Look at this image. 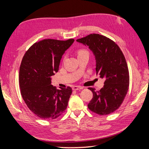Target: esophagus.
<instances>
[{
    "label": "esophagus",
    "mask_w": 149,
    "mask_h": 149,
    "mask_svg": "<svg viewBox=\"0 0 149 149\" xmlns=\"http://www.w3.org/2000/svg\"><path fill=\"white\" fill-rule=\"evenodd\" d=\"M83 87H81V86H73L72 87V90L74 91H77L79 89H82Z\"/></svg>",
    "instance_id": "obj_1"
}]
</instances>
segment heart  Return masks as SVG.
<instances>
[{"label": "heart", "instance_id": "1", "mask_svg": "<svg viewBox=\"0 0 149 149\" xmlns=\"http://www.w3.org/2000/svg\"><path fill=\"white\" fill-rule=\"evenodd\" d=\"M77 54H78V56H80V55H81V54H89V53H88V51L86 49H80L78 50Z\"/></svg>", "mask_w": 149, "mask_h": 149}]
</instances>
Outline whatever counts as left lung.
Segmentation results:
<instances>
[{"instance_id": "obj_1", "label": "left lung", "mask_w": 149, "mask_h": 149, "mask_svg": "<svg viewBox=\"0 0 149 149\" xmlns=\"http://www.w3.org/2000/svg\"><path fill=\"white\" fill-rule=\"evenodd\" d=\"M77 42L87 45L96 60V71L104 78L100 91L89 87L93 97L88 108L99 115L113 113L120 107L129 86V72L125 58L119 46L110 38L99 34H91Z\"/></svg>"}]
</instances>
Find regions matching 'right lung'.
<instances>
[{"instance_id": "obj_1", "label": "right lung", "mask_w": 149, "mask_h": 149, "mask_svg": "<svg viewBox=\"0 0 149 149\" xmlns=\"http://www.w3.org/2000/svg\"><path fill=\"white\" fill-rule=\"evenodd\" d=\"M74 41L44 39L31 45L23 56L19 70L21 95L30 111L42 119H55L68 107L72 89H57L51 85V77Z\"/></svg>"}]
</instances>
